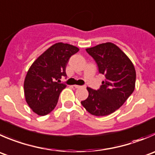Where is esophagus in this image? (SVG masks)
I'll return each mask as SVG.
<instances>
[{
  "label": "esophagus",
  "mask_w": 155,
  "mask_h": 155,
  "mask_svg": "<svg viewBox=\"0 0 155 155\" xmlns=\"http://www.w3.org/2000/svg\"><path fill=\"white\" fill-rule=\"evenodd\" d=\"M75 88H85V86H82V85H74Z\"/></svg>",
  "instance_id": "obj_1"
}]
</instances>
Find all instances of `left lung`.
<instances>
[{
	"mask_svg": "<svg viewBox=\"0 0 155 155\" xmlns=\"http://www.w3.org/2000/svg\"><path fill=\"white\" fill-rule=\"evenodd\" d=\"M86 51L95 61L105 80L97 90L87 87L88 96L81 104L92 115H109L119 109L134 91L136 70L126 54L111 42L97 45Z\"/></svg>",
	"mask_w": 155,
	"mask_h": 155,
	"instance_id": "left-lung-1",
	"label": "left lung"
}]
</instances>
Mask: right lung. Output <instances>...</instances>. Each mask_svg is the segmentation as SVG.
<instances>
[{
  "mask_svg": "<svg viewBox=\"0 0 155 155\" xmlns=\"http://www.w3.org/2000/svg\"><path fill=\"white\" fill-rule=\"evenodd\" d=\"M79 50L71 45L56 43L31 64L24 81V94L33 112L45 116L54 109L60 94L67 86L60 83V79L67 76L69 59Z\"/></svg>",
  "mask_w": 155,
  "mask_h": 155,
  "instance_id": "obj_1",
  "label": "right lung"
}]
</instances>
